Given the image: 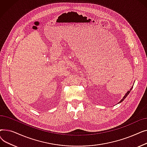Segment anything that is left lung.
<instances>
[{"instance_id":"left-lung-1","label":"left lung","mask_w":147,"mask_h":147,"mask_svg":"<svg viewBox=\"0 0 147 147\" xmlns=\"http://www.w3.org/2000/svg\"><path fill=\"white\" fill-rule=\"evenodd\" d=\"M132 88H133V87L131 88H130V89L129 91H127V93L125 94V95L124 96V97H123V98L121 99V101H120L119 103H120V102H122V101H123V100H124V99H125V98L127 97V95L129 94V93H130V91H131V90H132Z\"/></svg>"}]
</instances>
